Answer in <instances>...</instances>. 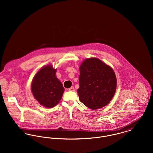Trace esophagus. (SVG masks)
<instances>
[{
  "instance_id": "34e87169",
  "label": "esophagus",
  "mask_w": 153,
  "mask_h": 153,
  "mask_svg": "<svg viewBox=\"0 0 153 153\" xmlns=\"http://www.w3.org/2000/svg\"><path fill=\"white\" fill-rule=\"evenodd\" d=\"M68 90H69V91H75V88L73 87H72L69 88V89H68Z\"/></svg>"
}]
</instances>
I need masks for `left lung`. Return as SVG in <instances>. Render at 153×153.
Here are the masks:
<instances>
[{
    "label": "left lung",
    "mask_w": 153,
    "mask_h": 153,
    "mask_svg": "<svg viewBox=\"0 0 153 153\" xmlns=\"http://www.w3.org/2000/svg\"><path fill=\"white\" fill-rule=\"evenodd\" d=\"M79 69L78 94L80 101L92 109L107 105L117 88V78L113 69L96 58L85 59Z\"/></svg>",
    "instance_id": "8db88e82"
}]
</instances>
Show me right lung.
I'll list each match as a JSON object with an SVG mask.
<instances>
[{"instance_id":"add662e5","label":"right lung","mask_w":153,"mask_h":153,"mask_svg":"<svg viewBox=\"0 0 153 153\" xmlns=\"http://www.w3.org/2000/svg\"><path fill=\"white\" fill-rule=\"evenodd\" d=\"M51 65L41 68L33 78L31 89L35 99L45 107L52 108L61 100L64 88Z\"/></svg>"}]
</instances>
